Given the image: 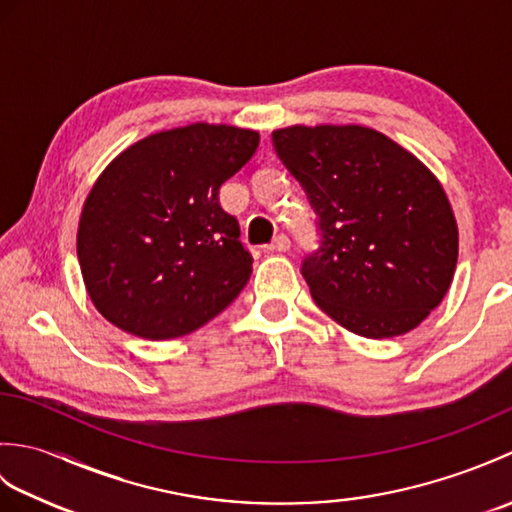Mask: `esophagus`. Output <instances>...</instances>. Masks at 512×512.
<instances>
[{
	"mask_svg": "<svg viewBox=\"0 0 512 512\" xmlns=\"http://www.w3.org/2000/svg\"><path fill=\"white\" fill-rule=\"evenodd\" d=\"M266 248L270 250V253H286V250H290V239H288V235H277Z\"/></svg>",
	"mask_w": 512,
	"mask_h": 512,
	"instance_id": "obj_1",
	"label": "esophagus"
}]
</instances>
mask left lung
Here are the masks:
<instances>
[{
    "label": "left lung",
    "instance_id": "left-lung-1",
    "mask_svg": "<svg viewBox=\"0 0 512 512\" xmlns=\"http://www.w3.org/2000/svg\"><path fill=\"white\" fill-rule=\"evenodd\" d=\"M273 145L317 213L319 248L301 264L314 303L367 339L420 325L458 264V224L436 176L361 125L277 129Z\"/></svg>",
    "mask_w": 512,
    "mask_h": 512
}]
</instances>
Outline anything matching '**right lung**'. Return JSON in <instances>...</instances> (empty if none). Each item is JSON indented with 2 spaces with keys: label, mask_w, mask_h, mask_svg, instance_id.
Listing matches in <instances>:
<instances>
[{
  "label": "right lung",
  "mask_w": 512,
  "mask_h": 512,
  "mask_svg": "<svg viewBox=\"0 0 512 512\" xmlns=\"http://www.w3.org/2000/svg\"><path fill=\"white\" fill-rule=\"evenodd\" d=\"M259 134L195 123L125 149L85 200L76 255L103 317L140 339H178L237 299L253 273L220 187Z\"/></svg>",
  "instance_id": "1"
}]
</instances>
